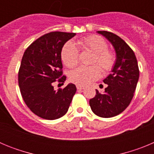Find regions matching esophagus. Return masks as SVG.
Returning <instances> with one entry per match:
<instances>
[{"instance_id": "34e87169", "label": "esophagus", "mask_w": 154, "mask_h": 154, "mask_svg": "<svg viewBox=\"0 0 154 154\" xmlns=\"http://www.w3.org/2000/svg\"><path fill=\"white\" fill-rule=\"evenodd\" d=\"M76 88H77V89H79V90H82V89H85V86H84V85H76Z\"/></svg>"}]
</instances>
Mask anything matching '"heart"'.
<instances>
[{
	"label": "heart",
	"instance_id": "b5f03b06",
	"mask_svg": "<svg viewBox=\"0 0 154 154\" xmlns=\"http://www.w3.org/2000/svg\"><path fill=\"white\" fill-rule=\"evenodd\" d=\"M82 51L94 53L90 61V66H81L75 69L69 75L72 82L80 85H86L96 81L104 73L110 72L116 63V55L112 50L108 48V45L103 37L90 35L78 39L76 42ZM61 58L67 67L72 69L79 62V51L72 42H68L63 46Z\"/></svg>",
	"mask_w": 154,
	"mask_h": 154
}]
</instances>
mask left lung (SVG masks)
<instances>
[{
    "instance_id": "left-lung-1",
    "label": "left lung",
    "mask_w": 154,
    "mask_h": 154,
    "mask_svg": "<svg viewBox=\"0 0 154 154\" xmlns=\"http://www.w3.org/2000/svg\"><path fill=\"white\" fill-rule=\"evenodd\" d=\"M113 45L116 63L112 72L103 80L107 87L104 93L96 89V96L89 100L92 112L99 117L110 118L119 115L128 107L134 96L139 79L138 63L131 48L115 34L99 31Z\"/></svg>"
}]
</instances>
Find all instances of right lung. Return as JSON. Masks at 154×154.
<instances>
[{
  "mask_svg": "<svg viewBox=\"0 0 154 154\" xmlns=\"http://www.w3.org/2000/svg\"><path fill=\"white\" fill-rule=\"evenodd\" d=\"M75 33L53 31L42 35L28 47L18 71L21 96L31 112L42 119L53 120L63 116L76 92L74 84L55 91V82L63 84L61 52Z\"/></svg>",
  "mask_w": 154,
  "mask_h": 154,
  "instance_id": "add662e5",
  "label": "right lung"
}]
</instances>
